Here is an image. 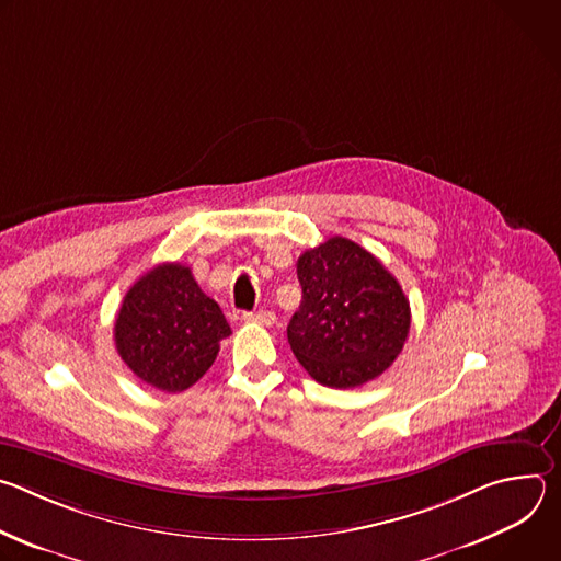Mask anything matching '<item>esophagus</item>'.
Listing matches in <instances>:
<instances>
[{"instance_id": "1", "label": "esophagus", "mask_w": 561, "mask_h": 561, "mask_svg": "<svg viewBox=\"0 0 561 561\" xmlns=\"http://www.w3.org/2000/svg\"><path fill=\"white\" fill-rule=\"evenodd\" d=\"M242 319L247 324H262V327H273L275 324V314L271 310H257V312H244Z\"/></svg>"}]
</instances>
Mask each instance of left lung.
Instances as JSON below:
<instances>
[{"label":"left lung","instance_id":"8db88e82","mask_svg":"<svg viewBox=\"0 0 561 561\" xmlns=\"http://www.w3.org/2000/svg\"><path fill=\"white\" fill-rule=\"evenodd\" d=\"M301 304L288 344L306 373L331 388L379 377L402 353L411 306L399 282L359 244L331 237L297 260Z\"/></svg>","mask_w":561,"mask_h":561}]
</instances>
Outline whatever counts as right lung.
<instances>
[{
  "label": "right lung",
  "mask_w": 561,
  "mask_h": 561,
  "mask_svg": "<svg viewBox=\"0 0 561 561\" xmlns=\"http://www.w3.org/2000/svg\"><path fill=\"white\" fill-rule=\"evenodd\" d=\"M230 335L221 308L184 264H159L126 293L115 319L122 362L148 386L182 392L215 362Z\"/></svg>",
  "instance_id": "add662e5"
}]
</instances>
